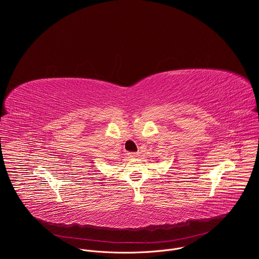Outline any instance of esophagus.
I'll return each instance as SVG.
<instances>
[{"mask_svg":"<svg viewBox=\"0 0 259 259\" xmlns=\"http://www.w3.org/2000/svg\"><path fill=\"white\" fill-rule=\"evenodd\" d=\"M128 156L131 158H136V157H138V154L137 153H128Z\"/></svg>","mask_w":259,"mask_h":259,"instance_id":"obj_1","label":"esophagus"}]
</instances>
